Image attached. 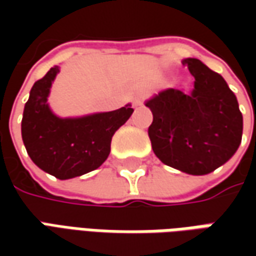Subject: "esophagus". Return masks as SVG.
Wrapping results in <instances>:
<instances>
[{
  "label": "esophagus",
  "instance_id": "esophagus-1",
  "mask_svg": "<svg viewBox=\"0 0 256 256\" xmlns=\"http://www.w3.org/2000/svg\"><path fill=\"white\" fill-rule=\"evenodd\" d=\"M142 104V95L140 94V95H136L135 98H132V105L134 106H138V105H141Z\"/></svg>",
  "mask_w": 256,
  "mask_h": 256
}]
</instances>
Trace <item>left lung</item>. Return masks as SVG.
Segmentation results:
<instances>
[{
    "label": "left lung",
    "instance_id": "8db88e82",
    "mask_svg": "<svg viewBox=\"0 0 256 256\" xmlns=\"http://www.w3.org/2000/svg\"><path fill=\"white\" fill-rule=\"evenodd\" d=\"M195 78L190 94L168 88L145 101L154 115L148 128L154 154L190 175H206L228 162L242 140L238 100L221 75L196 58H185Z\"/></svg>",
    "mask_w": 256,
    "mask_h": 256
}]
</instances>
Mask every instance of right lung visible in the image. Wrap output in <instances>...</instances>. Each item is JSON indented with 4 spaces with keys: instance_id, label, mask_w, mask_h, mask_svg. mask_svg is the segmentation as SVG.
Wrapping results in <instances>:
<instances>
[{
    "instance_id": "obj_1",
    "label": "right lung",
    "mask_w": 256,
    "mask_h": 256,
    "mask_svg": "<svg viewBox=\"0 0 256 256\" xmlns=\"http://www.w3.org/2000/svg\"><path fill=\"white\" fill-rule=\"evenodd\" d=\"M60 65L36 81L25 104L21 134L32 162L58 180H71L100 168L111 152L115 131L130 120L131 104L110 111L81 116H60L48 96Z\"/></svg>"
}]
</instances>
